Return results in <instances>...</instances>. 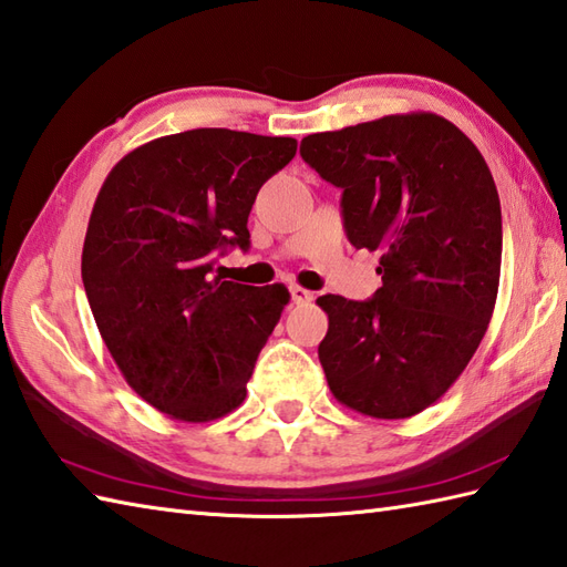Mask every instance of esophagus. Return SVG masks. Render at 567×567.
<instances>
[{
  "mask_svg": "<svg viewBox=\"0 0 567 567\" xmlns=\"http://www.w3.org/2000/svg\"><path fill=\"white\" fill-rule=\"evenodd\" d=\"M290 295H292V302L295 305H307V302H311V299H315V292H309V290H305V287H299V285L290 287Z\"/></svg>",
  "mask_w": 567,
  "mask_h": 567,
  "instance_id": "1",
  "label": "esophagus"
}]
</instances>
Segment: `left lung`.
<instances>
[{
	"label": "left lung",
	"instance_id": "1",
	"mask_svg": "<svg viewBox=\"0 0 567 567\" xmlns=\"http://www.w3.org/2000/svg\"><path fill=\"white\" fill-rule=\"evenodd\" d=\"M299 153L343 189L348 240L382 252L368 302L317 299L329 388L365 416L424 412L461 378L497 302L502 209L483 153L431 112L311 134Z\"/></svg>",
	"mask_w": 567,
	"mask_h": 567
}]
</instances>
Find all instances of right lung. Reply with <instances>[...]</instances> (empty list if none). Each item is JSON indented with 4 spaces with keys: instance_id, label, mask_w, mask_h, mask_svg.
<instances>
[{
    "instance_id": "right-lung-1",
    "label": "right lung",
    "mask_w": 567,
    "mask_h": 567,
    "mask_svg": "<svg viewBox=\"0 0 567 567\" xmlns=\"http://www.w3.org/2000/svg\"><path fill=\"white\" fill-rule=\"evenodd\" d=\"M297 141L195 128L126 153L92 207L82 282L114 363L134 392L187 424L246 400L287 287L212 277L216 250L248 248V214Z\"/></svg>"
}]
</instances>
